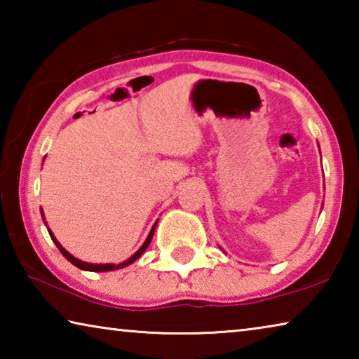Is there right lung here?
<instances>
[{"label":"right lung","mask_w":359,"mask_h":359,"mask_svg":"<svg viewBox=\"0 0 359 359\" xmlns=\"http://www.w3.org/2000/svg\"><path fill=\"white\" fill-rule=\"evenodd\" d=\"M41 215L44 217V212L41 210ZM44 223H46V220H44ZM156 223L158 222H155V224L154 226H151V229H150V233H149V236H147V239H145V242L144 244L141 245V248H139V250L135 253V255H131V257L128 258V259H125L123 263H120V264H112V263H109V264H95V263H87V261H82V259H77L76 257H72V255L68 252V250H65V248L62 247V244H60V242L57 241V238L55 236H53V233L50 229L47 228V231H48V234H50V238H52V241L55 242V245L58 247V250L62 252V255L63 257L69 261V263H72L74 264L76 267H79V269H82V271H92V272H107V271H115V269H121V267H126V266H130L131 263H135V261L141 257V255L145 252V248L149 247V244H150V241H151V238H154V233H155V228H156ZM46 226H47V223H46Z\"/></svg>","instance_id":"add662e5"}]
</instances>
